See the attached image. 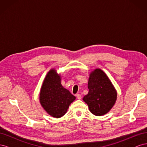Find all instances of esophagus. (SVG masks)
Instances as JSON below:
<instances>
[{
	"label": "esophagus",
	"instance_id": "obj_1",
	"mask_svg": "<svg viewBox=\"0 0 147 147\" xmlns=\"http://www.w3.org/2000/svg\"><path fill=\"white\" fill-rule=\"evenodd\" d=\"M76 96H77V99H81V98H82V96H81V94H76Z\"/></svg>",
	"mask_w": 147,
	"mask_h": 147
}]
</instances>
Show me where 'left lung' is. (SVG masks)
<instances>
[{
	"label": "left lung",
	"mask_w": 147,
	"mask_h": 147,
	"mask_svg": "<svg viewBox=\"0 0 147 147\" xmlns=\"http://www.w3.org/2000/svg\"><path fill=\"white\" fill-rule=\"evenodd\" d=\"M89 92L83 100L90 112L96 116H102L112 109L117 98V92L107 75L100 69L90 73L88 84Z\"/></svg>",
	"instance_id": "left-lung-1"
}]
</instances>
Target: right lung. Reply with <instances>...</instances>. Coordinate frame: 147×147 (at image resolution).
Segmentation results:
<instances>
[{
  "mask_svg": "<svg viewBox=\"0 0 147 147\" xmlns=\"http://www.w3.org/2000/svg\"><path fill=\"white\" fill-rule=\"evenodd\" d=\"M61 75L51 69L44 79L39 99L42 107L51 117L59 118L64 115L75 97L62 86Z\"/></svg>",
  "mask_w": 147,
  "mask_h": 147,
  "instance_id": "obj_1",
  "label": "right lung"
}]
</instances>
